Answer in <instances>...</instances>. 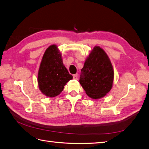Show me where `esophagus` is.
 <instances>
[{
  "instance_id": "obj_1",
  "label": "esophagus",
  "mask_w": 149,
  "mask_h": 149,
  "mask_svg": "<svg viewBox=\"0 0 149 149\" xmlns=\"http://www.w3.org/2000/svg\"><path fill=\"white\" fill-rule=\"evenodd\" d=\"M73 77H74V79H75V80H77L78 79V75L77 74H74L73 75Z\"/></svg>"
}]
</instances>
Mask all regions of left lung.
Listing matches in <instances>:
<instances>
[{
  "mask_svg": "<svg viewBox=\"0 0 149 149\" xmlns=\"http://www.w3.org/2000/svg\"><path fill=\"white\" fill-rule=\"evenodd\" d=\"M79 82L89 97L100 99L112 88L113 66L106 52L96 46L86 58Z\"/></svg>",
  "mask_w": 149,
  "mask_h": 149,
  "instance_id": "1",
  "label": "left lung"
}]
</instances>
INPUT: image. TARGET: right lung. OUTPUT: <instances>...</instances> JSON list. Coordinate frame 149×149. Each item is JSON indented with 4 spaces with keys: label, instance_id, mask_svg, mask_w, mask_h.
Segmentation results:
<instances>
[{
    "label": "right lung",
    "instance_id": "add662e5",
    "mask_svg": "<svg viewBox=\"0 0 149 149\" xmlns=\"http://www.w3.org/2000/svg\"><path fill=\"white\" fill-rule=\"evenodd\" d=\"M73 79L63 63L58 46L52 44L45 51L38 70L39 90L49 98L59 95L67 83Z\"/></svg>",
    "mask_w": 149,
    "mask_h": 149
}]
</instances>
